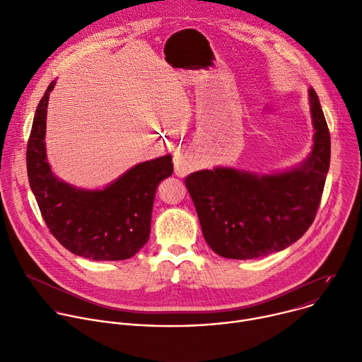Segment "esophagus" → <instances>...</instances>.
<instances>
[{"label":"esophagus","instance_id":"34e87169","mask_svg":"<svg viewBox=\"0 0 362 362\" xmlns=\"http://www.w3.org/2000/svg\"><path fill=\"white\" fill-rule=\"evenodd\" d=\"M189 173H192V165L188 163L184 158H177L175 159V174L178 177H185Z\"/></svg>","mask_w":362,"mask_h":362}]
</instances>
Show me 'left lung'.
I'll use <instances>...</instances> for the list:
<instances>
[{
	"label": "left lung",
	"mask_w": 362,
	"mask_h": 362,
	"mask_svg": "<svg viewBox=\"0 0 362 362\" xmlns=\"http://www.w3.org/2000/svg\"><path fill=\"white\" fill-rule=\"evenodd\" d=\"M309 105L313 146L298 167L264 175L217 167L185 178L203 235L218 256L246 260L285 250L313 223L329 170L331 135L312 88Z\"/></svg>",
	"instance_id": "left-lung-1"
}]
</instances>
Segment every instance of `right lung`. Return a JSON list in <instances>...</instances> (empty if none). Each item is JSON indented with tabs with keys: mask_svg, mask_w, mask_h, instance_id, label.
<instances>
[{
	"mask_svg": "<svg viewBox=\"0 0 362 362\" xmlns=\"http://www.w3.org/2000/svg\"><path fill=\"white\" fill-rule=\"evenodd\" d=\"M49 85L40 100L27 144V175L43 220L57 242L90 260H125L148 242L158 184L173 171L171 155L141 163L102 189L76 188L59 180L46 153Z\"/></svg>",
	"mask_w": 362,
	"mask_h": 362,
	"instance_id": "obj_1",
	"label": "right lung"
}]
</instances>
